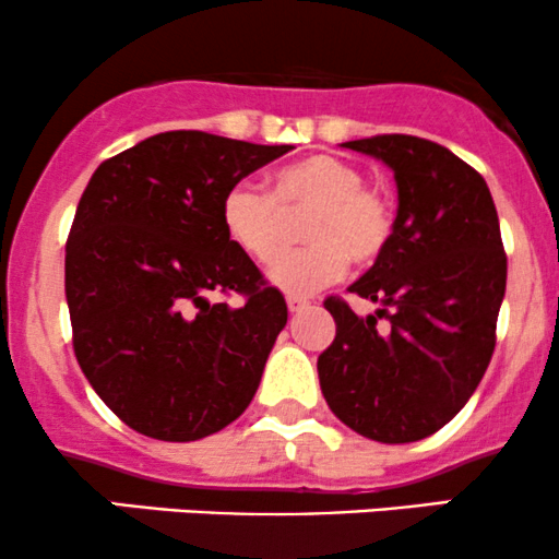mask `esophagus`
<instances>
[{
    "mask_svg": "<svg viewBox=\"0 0 559 559\" xmlns=\"http://www.w3.org/2000/svg\"><path fill=\"white\" fill-rule=\"evenodd\" d=\"M286 305H288V312H301L307 305H310V299H305V297H286Z\"/></svg>",
    "mask_w": 559,
    "mask_h": 559,
    "instance_id": "esophagus-1",
    "label": "esophagus"
}]
</instances>
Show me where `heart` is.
I'll list each match as a JSON object with an SVG mask.
<instances>
[{"mask_svg": "<svg viewBox=\"0 0 559 559\" xmlns=\"http://www.w3.org/2000/svg\"><path fill=\"white\" fill-rule=\"evenodd\" d=\"M307 216L301 239L310 247L281 254L267 281L292 297H307L344 273L346 258L373 262L386 252L394 230L389 199L365 186L362 173L342 159L316 155L286 165L271 191L252 183L230 186L221 204L228 239L252 260L267 262L284 247L288 221Z\"/></svg>", "mask_w": 559, "mask_h": 559, "instance_id": "b5f03b06", "label": "heart"}]
</instances>
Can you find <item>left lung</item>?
Listing matches in <instances>:
<instances>
[{"label": "left lung", "instance_id": "8db88e82", "mask_svg": "<svg viewBox=\"0 0 559 559\" xmlns=\"http://www.w3.org/2000/svg\"><path fill=\"white\" fill-rule=\"evenodd\" d=\"M342 146L394 173L400 207L386 252L349 286L376 316L325 299L336 338L318 357L320 389L352 431L409 444L447 426L489 368L507 286L497 207L484 178L433 141L386 133Z\"/></svg>", "mask_w": 559, "mask_h": 559}]
</instances>
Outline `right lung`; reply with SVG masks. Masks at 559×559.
Returning a JSON list of instances; mask_svg holds the SVG:
<instances>
[{"label": "right lung", "mask_w": 559, "mask_h": 559, "mask_svg": "<svg viewBox=\"0 0 559 559\" xmlns=\"http://www.w3.org/2000/svg\"><path fill=\"white\" fill-rule=\"evenodd\" d=\"M292 150L168 131L94 170L66 247L73 349L133 431L197 441L252 402L288 310L228 239L221 204ZM228 290L245 297L239 308L212 299Z\"/></svg>", "instance_id": "add662e5"}]
</instances>
